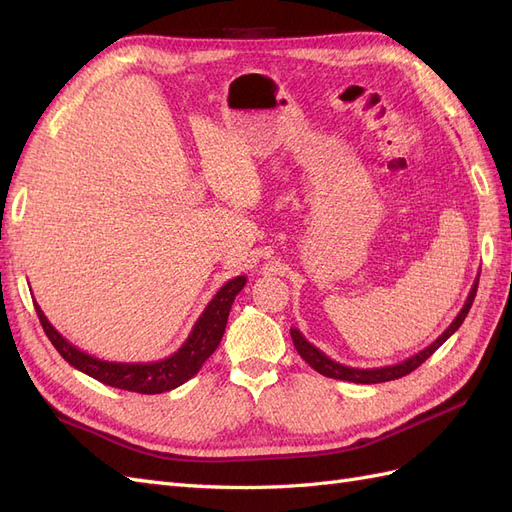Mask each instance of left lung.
I'll return each mask as SVG.
<instances>
[{
	"label": "left lung",
	"mask_w": 512,
	"mask_h": 512,
	"mask_svg": "<svg viewBox=\"0 0 512 512\" xmlns=\"http://www.w3.org/2000/svg\"><path fill=\"white\" fill-rule=\"evenodd\" d=\"M476 288H478V280H474L472 288H470V294L466 303H463L461 312L457 314V318L448 324V329L436 339V342H431L427 348H423L421 352H416L414 356H410V359L401 361V363H395V365H386V367H374V369H359V367H348V365H342L337 363L333 359H329L327 354H324L322 350H318L314 344H309L307 339L303 337V333L299 329H290V335H292V344L294 348H297V352L301 354V359L305 363L312 365V369H316L318 374L327 376V378H335V380H346V382H356V384H378V382H389V380H397L401 376H408L410 371H414L418 365H423L429 356L436 352L448 337H451L461 324L463 320H466L470 307L474 303V297H476Z\"/></svg>",
	"instance_id": "left-lung-1"
}]
</instances>
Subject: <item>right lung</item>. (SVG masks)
<instances>
[{
    "label": "right lung",
    "instance_id": "right-lung-1",
    "mask_svg": "<svg viewBox=\"0 0 512 512\" xmlns=\"http://www.w3.org/2000/svg\"><path fill=\"white\" fill-rule=\"evenodd\" d=\"M245 282V275L232 277L230 282H226L218 292H215V297L203 309V314L198 316L181 348L166 356V359L147 363H119L91 356L70 344L68 339L53 327L49 318L44 316L36 301L34 307L46 337L51 339V344L57 348V352L64 356L74 369L83 371V374L102 384L115 386V389L143 395H158L164 391H173L183 382H188L192 376H196L198 369L205 365V361L215 352V348L220 346L232 301H235L237 294L243 290Z\"/></svg>",
    "mask_w": 512,
    "mask_h": 512
}]
</instances>
